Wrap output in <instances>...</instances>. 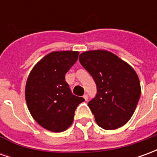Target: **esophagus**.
<instances>
[{
	"label": "esophagus",
	"mask_w": 157,
	"mask_h": 157,
	"mask_svg": "<svg viewBox=\"0 0 157 157\" xmlns=\"http://www.w3.org/2000/svg\"><path fill=\"white\" fill-rule=\"evenodd\" d=\"M83 98H84V99H85L86 101L88 100V95H87V94H84V95H83Z\"/></svg>",
	"instance_id": "esophagus-1"
}]
</instances>
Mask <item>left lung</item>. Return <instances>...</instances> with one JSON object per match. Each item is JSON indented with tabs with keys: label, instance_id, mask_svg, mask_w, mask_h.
<instances>
[{
	"label": "left lung",
	"instance_id": "left-lung-1",
	"mask_svg": "<svg viewBox=\"0 0 157 157\" xmlns=\"http://www.w3.org/2000/svg\"><path fill=\"white\" fill-rule=\"evenodd\" d=\"M79 60L97 85V95L88 102L97 124L104 129L124 125L135 112L141 93L135 70L107 50L86 51Z\"/></svg>",
	"mask_w": 157,
	"mask_h": 157
}]
</instances>
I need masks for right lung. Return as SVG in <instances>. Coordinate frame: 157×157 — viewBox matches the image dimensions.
I'll list each match as a JSON object with an SVG mask.
<instances>
[{"instance_id":"obj_1","label":"right lung","mask_w":157,"mask_h":157,"mask_svg":"<svg viewBox=\"0 0 157 157\" xmlns=\"http://www.w3.org/2000/svg\"><path fill=\"white\" fill-rule=\"evenodd\" d=\"M77 51H54L41 59L29 75L25 98L33 118L43 128L62 132L71 125L75 110L85 99L73 95L65 74L78 58Z\"/></svg>"}]
</instances>
